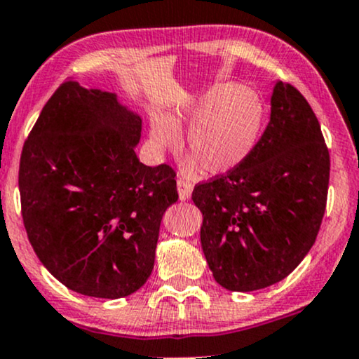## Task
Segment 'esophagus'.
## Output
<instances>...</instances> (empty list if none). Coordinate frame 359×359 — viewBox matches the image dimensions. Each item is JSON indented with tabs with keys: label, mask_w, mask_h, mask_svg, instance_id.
Instances as JSON below:
<instances>
[{
	"label": "esophagus",
	"mask_w": 359,
	"mask_h": 359,
	"mask_svg": "<svg viewBox=\"0 0 359 359\" xmlns=\"http://www.w3.org/2000/svg\"><path fill=\"white\" fill-rule=\"evenodd\" d=\"M194 189V184L189 182L185 179H179L177 180V191H179V199L180 201H187L191 197Z\"/></svg>",
	"instance_id": "34e87169"
}]
</instances>
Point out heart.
Segmentation results:
<instances>
[{"mask_svg":"<svg viewBox=\"0 0 359 359\" xmlns=\"http://www.w3.org/2000/svg\"><path fill=\"white\" fill-rule=\"evenodd\" d=\"M265 102L257 90L238 84H216L184 111L151 119V140L162 148L180 143V126L187 131L191 167L196 162L208 174L233 170L251 154L265 125Z\"/></svg>","mask_w":359,"mask_h":359,"instance_id":"1","label":"heart"}]
</instances>
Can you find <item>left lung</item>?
Masks as SVG:
<instances>
[{
  "mask_svg": "<svg viewBox=\"0 0 359 359\" xmlns=\"http://www.w3.org/2000/svg\"><path fill=\"white\" fill-rule=\"evenodd\" d=\"M329 150L314 111L277 81L270 121L233 170L194 187L201 245L212 277L231 292L273 285L314 245L329 187Z\"/></svg>",
  "mask_w": 359,
  "mask_h": 359,
  "instance_id": "8db88e82",
  "label": "left lung"
}]
</instances>
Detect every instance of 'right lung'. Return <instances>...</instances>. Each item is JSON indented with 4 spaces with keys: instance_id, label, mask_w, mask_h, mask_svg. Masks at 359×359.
<instances>
[{
    "instance_id": "1",
    "label": "right lung",
    "mask_w": 359,
    "mask_h": 359,
    "mask_svg": "<svg viewBox=\"0 0 359 359\" xmlns=\"http://www.w3.org/2000/svg\"><path fill=\"white\" fill-rule=\"evenodd\" d=\"M140 137L142 118L116 94L65 81L23 145L18 187L28 240L77 294L126 297L154 270L160 222L179 194L174 168L140 162Z\"/></svg>"
}]
</instances>
